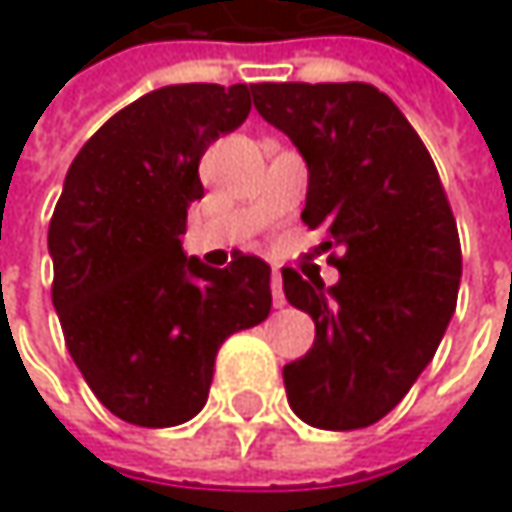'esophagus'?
<instances>
[{
    "label": "esophagus",
    "mask_w": 512,
    "mask_h": 512,
    "mask_svg": "<svg viewBox=\"0 0 512 512\" xmlns=\"http://www.w3.org/2000/svg\"><path fill=\"white\" fill-rule=\"evenodd\" d=\"M272 305H275V308H284V305H287L284 287H281V272H278V269H272Z\"/></svg>",
    "instance_id": "obj_1"
}]
</instances>
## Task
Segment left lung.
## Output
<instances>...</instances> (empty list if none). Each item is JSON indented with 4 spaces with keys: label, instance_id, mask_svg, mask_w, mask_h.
<instances>
[{
    "label": "left lung",
    "instance_id": "8db88e82",
    "mask_svg": "<svg viewBox=\"0 0 512 512\" xmlns=\"http://www.w3.org/2000/svg\"><path fill=\"white\" fill-rule=\"evenodd\" d=\"M263 121L308 165L302 222L338 249V284L281 269L314 347L284 364L290 409L320 430L385 418L433 361L457 308L462 255L439 171L403 112L367 82H260Z\"/></svg>",
    "mask_w": 512,
    "mask_h": 512
}]
</instances>
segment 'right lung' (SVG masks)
Returning a JSON list of instances; mask_svg holds the SVG:
<instances>
[{
	"label": "right lung",
	"mask_w": 512,
	"mask_h": 512,
	"mask_svg": "<svg viewBox=\"0 0 512 512\" xmlns=\"http://www.w3.org/2000/svg\"><path fill=\"white\" fill-rule=\"evenodd\" d=\"M255 85H165L112 115L67 168L50 222L52 305L67 353L127 424L177 427L210 394L216 353L269 317V263L183 252L198 162L252 112Z\"/></svg>",
	"instance_id": "add662e5"
}]
</instances>
